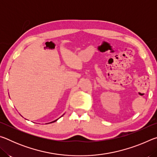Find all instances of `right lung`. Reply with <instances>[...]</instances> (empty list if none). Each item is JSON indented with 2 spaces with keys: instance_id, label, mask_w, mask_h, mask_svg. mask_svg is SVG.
Wrapping results in <instances>:
<instances>
[{
  "instance_id": "obj_1",
  "label": "right lung",
  "mask_w": 157,
  "mask_h": 157,
  "mask_svg": "<svg viewBox=\"0 0 157 157\" xmlns=\"http://www.w3.org/2000/svg\"><path fill=\"white\" fill-rule=\"evenodd\" d=\"M57 120H55V121H52V122H50V123H54V122H55V121H57Z\"/></svg>"
}]
</instances>
